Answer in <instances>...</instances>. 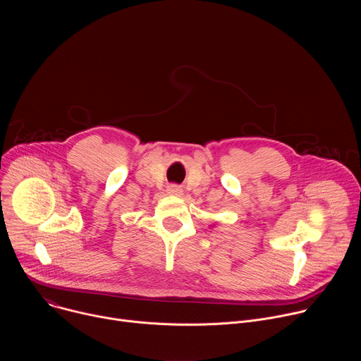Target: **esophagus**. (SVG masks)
Listing matches in <instances>:
<instances>
[{"label": "esophagus", "instance_id": "34e87169", "mask_svg": "<svg viewBox=\"0 0 361 361\" xmlns=\"http://www.w3.org/2000/svg\"><path fill=\"white\" fill-rule=\"evenodd\" d=\"M169 192L174 194V195H181L183 194V188L180 185H170L169 187Z\"/></svg>", "mask_w": 361, "mask_h": 361}]
</instances>
